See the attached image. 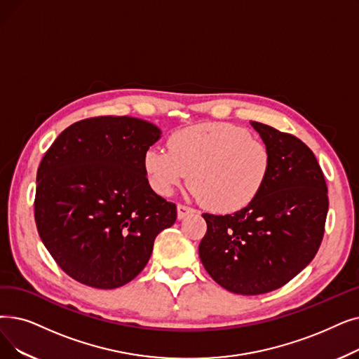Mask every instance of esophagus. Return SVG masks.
I'll return each instance as SVG.
<instances>
[{
  "label": "esophagus",
  "mask_w": 359,
  "mask_h": 359,
  "mask_svg": "<svg viewBox=\"0 0 359 359\" xmlns=\"http://www.w3.org/2000/svg\"><path fill=\"white\" fill-rule=\"evenodd\" d=\"M192 212H195V210L191 208V207H186V205H182V204L177 205V218H179V220H183L186 215L192 214Z\"/></svg>",
  "instance_id": "esophagus-1"
}]
</instances>
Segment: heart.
I'll list each match as a JSON object with an SVG mask.
<instances>
[{
  "mask_svg": "<svg viewBox=\"0 0 359 359\" xmlns=\"http://www.w3.org/2000/svg\"><path fill=\"white\" fill-rule=\"evenodd\" d=\"M144 167L154 191L168 196L189 177L196 198L217 212L248 207L266 186L270 148L229 123H201L175 132L168 152L149 148Z\"/></svg>",
  "mask_w": 359,
  "mask_h": 359,
  "instance_id": "1",
  "label": "heart"
}]
</instances>
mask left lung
Wrapping results in <instances>:
<instances>
[{"label":"left lung","instance_id":"left-lung-1","mask_svg":"<svg viewBox=\"0 0 359 359\" xmlns=\"http://www.w3.org/2000/svg\"><path fill=\"white\" fill-rule=\"evenodd\" d=\"M271 152L264 189L248 207L226 215L202 214V266L224 289L261 294L282 287L316 257L329 198L320 164L302 141L251 121Z\"/></svg>","mask_w":359,"mask_h":359}]
</instances>
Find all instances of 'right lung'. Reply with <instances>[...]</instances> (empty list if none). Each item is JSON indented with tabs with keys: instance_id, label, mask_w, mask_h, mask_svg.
Returning <instances> with one entry per match:
<instances>
[{
	"instance_id": "right-lung-1",
	"label": "right lung",
	"mask_w": 359,
	"mask_h": 359,
	"mask_svg": "<svg viewBox=\"0 0 359 359\" xmlns=\"http://www.w3.org/2000/svg\"><path fill=\"white\" fill-rule=\"evenodd\" d=\"M160 128L136 117L81 120L55 139L36 175L41 241L72 278L116 289L141 273L176 205L155 194L144 155Z\"/></svg>"
}]
</instances>
